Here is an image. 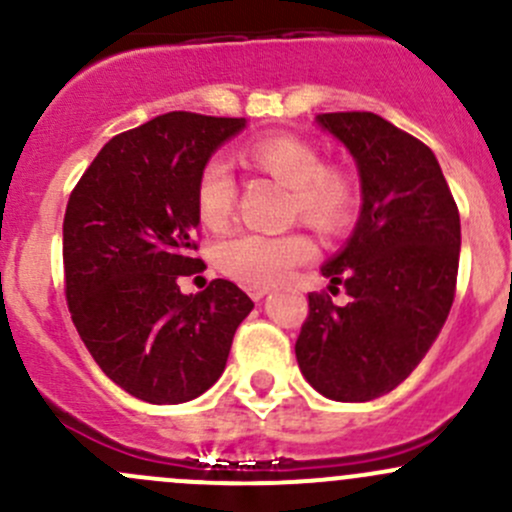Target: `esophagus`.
<instances>
[{
  "label": "esophagus",
  "instance_id": "esophagus-1",
  "mask_svg": "<svg viewBox=\"0 0 512 512\" xmlns=\"http://www.w3.org/2000/svg\"><path fill=\"white\" fill-rule=\"evenodd\" d=\"M247 294H250L255 302H260V299H265L267 294H270V287H250V289H247Z\"/></svg>",
  "mask_w": 512,
  "mask_h": 512
}]
</instances>
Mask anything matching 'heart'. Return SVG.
Instances as JSON below:
<instances>
[{"mask_svg":"<svg viewBox=\"0 0 512 512\" xmlns=\"http://www.w3.org/2000/svg\"><path fill=\"white\" fill-rule=\"evenodd\" d=\"M247 160L277 183L292 190L294 218L322 232H339L349 225L356 210V185L342 168L324 165L314 143L299 136H270L247 148ZM235 175L223 158L203 165L195 185V208L208 230H223L235 208ZM314 255V245L302 232L262 235L235 232L215 250L218 267L245 287H267L285 280L289 270Z\"/></svg>","mask_w":512,"mask_h":512,"instance_id":"heart-1","label":"heart"}]
</instances>
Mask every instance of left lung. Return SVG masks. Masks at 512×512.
Segmentation results:
<instances>
[{
  "mask_svg": "<svg viewBox=\"0 0 512 512\" xmlns=\"http://www.w3.org/2000/svg\"><path fill=\"white\" fill-rule=\"evenodd\" d=\"M354 158L361 210L352 235L322 265L344 307L309 294L294 354L312 389L332 401L389 394L421 364L456 294L461 218L428 146L376 113L314 118Z\"/></svg>",
  "mask_w": 512,
  "mask_h": 512,
  "instance_id": "8db88e82",
  "label": "left lung"
}]
</instances>
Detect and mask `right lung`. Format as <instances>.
I'll list each match as a JSON object with an SVG mask.
<instances>
[{
	"label": "right lung",
	"mask_w": 512,
	"mask_h": 512,
	"mask_svg": "<svg viewBox=\"0 0 512 512\" xmlns=\"http://www.w3.org/2000/svg\"><path fill=\"white\" fill-rule=\"evenodd\" d=\"M245 118L173 111L111 138L81 175L64 215L66 302L103 374L148 404L198 399L225 371L252 312L235 282L183 294L198 272L195 185Z\"/></svg>",
	"instance_id": "add662e5"
}]
</instances>
